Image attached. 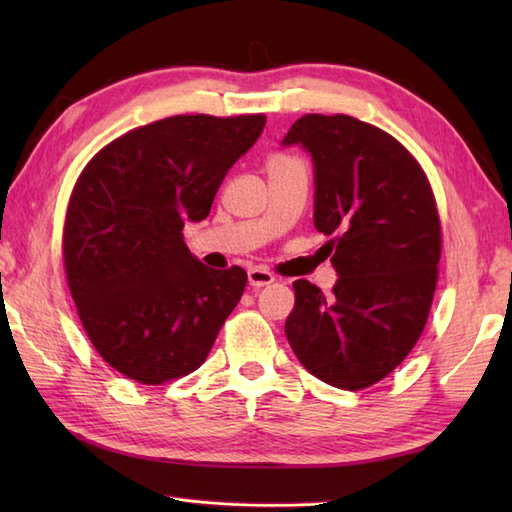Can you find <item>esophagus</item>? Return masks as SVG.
Wrapping results in <instances>:
<instances>
[{
  "mask_svg": "<svg viewBox=\"0 0 512 512\" xmlns=\"http://www.w3.org/2000/svg\"><path fill=\"white\" fill-rule=\"evenodd\" d=\"M275 281V275L270 273L266 268H250L248 270V284L253 288H262V286H270Z\"/></svg>",
  "mask_w": 512,
  "mask_h": 512,
  "instance_id": "obj_1",
  "label": "esophagus"
}]
</instances>
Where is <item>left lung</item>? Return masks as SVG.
Wrapping results in <instances>:
<instances>
[{"mask_svg": "<svg viewBox=\"0 0 512 512\" xmlns=\"http://www.w3.org/2000/svg\"><path fill=\"white\" fill-rule=\"evenodd\" d=\"M314 160V226L339 281L332 297L297 279L286 336L301 365L332 387L358 391L405 361L427 325L442 226L427 173L376 125L306 114L284 145Z\"/></svg>", "mask_w": 512, "mask_h": 512, "instance_id": "8db88e82", "label": "left lung"}]
</instances>
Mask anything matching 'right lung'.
<instances>
[{
  "mask_svg": "<svg viewBox=\"0 0 512 512\" xmlns=\"http://www.w3.org/2000/svg\"><path fill=\"white\" fill-rule=\"evenodd\" d=\"M264 114H180L107 143L76 180L63 264L94 350L116 372L162 385L195 372L242 299L246 270H211L184 244V222L211 211Z\"/></svg>",
  "mask_w": 512,
  "mask_h": 512,
  "instance_id": "add662e5",
  "label": "right lung"
}]
</instances>
